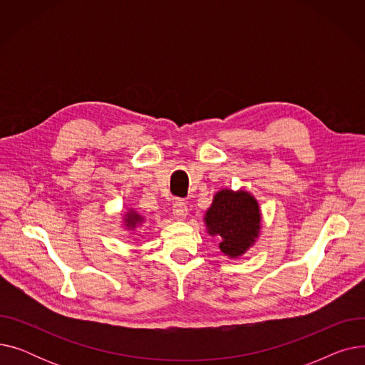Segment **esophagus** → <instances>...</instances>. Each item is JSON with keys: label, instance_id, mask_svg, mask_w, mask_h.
<instances>
[{"label": "esophagus", "instance_id": "obj_1", "mask_svg": "<svg viewBox=\"0 0 365 365\" xmlns=\"http://www.w3.org/2000/svg\"><path fill=\"white\" fill-rule=\"evenodd\" d=\"M173 215L176 216V219H183L187 215V205L183 200H176L175 204H173Z\"/></svg>", "mask_w": 365, "mask_h": 365}]
</instances>
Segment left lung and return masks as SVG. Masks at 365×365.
Wrapping results in <instances>:
<instances>
[{
  "label": "left lung",
  "instance_id": "obj_1",
  "mask_svg": "<svg viewBox=\"0 0 365 365\" xmlns=\"http://www.w3.org/2000/svg\"><path fill=\"white\" fill-rule=\"evenodd\" d=\"M260 208L247 190L222 189L205 212L207 232L220 240L219 248L227 257H240L250 248L260 232Z\"/></svg>",
  "mask_w": 365,
  "mask_h": 365
}]
</instances>
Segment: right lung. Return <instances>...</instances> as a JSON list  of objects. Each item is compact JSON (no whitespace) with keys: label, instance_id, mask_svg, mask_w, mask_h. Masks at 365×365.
<instances>
[{"label":"right lung","instance_id":"right-lung-1","mask_svg":"<svg viewBox=\"0 0 365 365\" xmlns=\"http://www.w3.org/2000/svg\"><path fill=\"white\" fill-rule=\"evenodd\" d=\"M142 222H143V217L134 212V210H128V213L124 216V225L127 229H134Z\"/></svg>","mask_w":365,"mask_h":365}]
</instances>
